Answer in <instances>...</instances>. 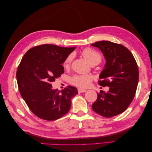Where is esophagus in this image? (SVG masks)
Segmentation results:
<instances>
[{"label":"esophagus","instance_id":"1","mask_svg":"<svg viewBox=\"0 0 152 152\" xmlns=\"http://www.w3.org/2000/svg\"><path fill=\"white\" fill-rule=\"evenodd\" d=\"M86 91H87V90H86V89H82V88H79V89H78V92H79V93L86 92Z\"/></svg>","mask_w":152,"mask_h":152}]
</instances>
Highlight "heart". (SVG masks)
Listing matches in <instances>:
<instances>
[{
	"label": "heart",
	"mask_w": 152,
	"mask_h": 152,
	"mask_svg": "<svg viewBox=\"0 0 152 152\" xmlns=\"http://www.w3.org/2000/svg\"><path fill=\"white\" fill-rule=\"evenodd\" d=\"M82 55L84 58L91 64L92 62H100L101 60V56L99 53L92 49L87 48L83 51ZM73 59V56L69 55L64 62V67H69ZM92 80V77L90 75H75L70 78V82L75 86L79 87H87L90 85Z\"/></svg>",
	"instance_id": "1"
}]
</instances>
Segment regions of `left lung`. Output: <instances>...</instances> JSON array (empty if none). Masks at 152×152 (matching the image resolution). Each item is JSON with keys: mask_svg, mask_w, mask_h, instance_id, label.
<instances>
[{"mask_svg": "<svg viewBox=\"0 0 152 152\" xmlns=\"http://www.w3.org/2000/svg\"><path fill=\"white\" fill-rule=\"evenodd\" d=\"M92 45L101 51L106 60L99 84L109 87L107 92L98 94L92 107L99 115L111 118L123 113L134 99L139 81L138 66L132 53L120 44L100 41Z\"/></svg>", "mask_w": 152, "mask_h": 152, "instance_id": "8db88e82", "label": "left lung"}]
</instances>
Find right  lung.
Segmentation results:
<instances>
[{
  "mask_svg": "<svg viewBox=\"0 0 152 152\" xmlns=\"http://www.w3.org/2000/svg\"><path fill=\"white\" fill-rule=\"evenodd\" d=\"M75 48L45 44L30 49L21 60L16 73L18 88L30 111L38 118L56 120L71 109L77 89L67 86L60 92L53 89L51 83L64 73L62 64Z\"/></svg>",
  "mask_w": 152,
  "mask_h": 152,
  "instance_id": "add662e5",
  "label": "right lung"
}]
</instances>
